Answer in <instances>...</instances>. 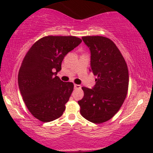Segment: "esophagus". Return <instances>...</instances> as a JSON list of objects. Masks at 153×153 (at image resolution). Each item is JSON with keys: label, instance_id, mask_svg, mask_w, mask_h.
<instances>
[{"label": "esophagus", "instance_id": "34e87169", "mask_svg": "<svg viewBox=\"0 0 153 153\" xmlns=\"http://www.w3.org/2000/svg\"><path fill=\"white\" fill-rule=\"evenodd\" d=\"M74 88H75V89H80V88H81V85H78V84H75Z\"/></svg>", "mask_w": 153, "mask_h": 153}]
</instances>
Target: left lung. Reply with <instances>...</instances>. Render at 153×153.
Instances as JSON below:
<instances>
[{
	"label": "left lung",
	"mask_w": 153,
	"mask_h": 153,
	"mask_svg": "<svg viewBox=\"0 0 153 153\" xmlns=\"http://www.w3.org/2000/svg\"><path fill=\"white\" fill-rule=\"evenodd\" d=\"M91 51V68L96 78L92 89L82 87L83 98L78 101L81 115L89 122L101 124L118 112L127 94L129 72L125 59L110 39L82 36Z\"/></svg>",
	"instance_id": "left-lung-1"
}]
</instances>
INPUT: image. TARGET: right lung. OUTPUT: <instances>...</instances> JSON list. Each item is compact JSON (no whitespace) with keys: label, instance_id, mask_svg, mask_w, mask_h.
<instances>
[{"label":"right lung","instance_id":"add662e5","mask_svg":"<svg viewBox=\"0 0 153 153\" xmlns=\"http://www.w3.org/2000/svg\"><path fill=\"white\" fill-rule=\"evenodd\" d=\"M82 40L73 36H47L36 41L19 71V90L26 107L43 122L58 119L65 109L74 85L57 76L65 56Z\"/></svg>","mask_w":153,"mask_h":153}]
</instances>
